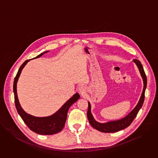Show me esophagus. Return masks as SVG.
Returning <instances> with one entry per match:
<instances>
[{"instance_id": "34e87169", "label": "esophagus", "mask_w": 158, "mask_h": 158, "mask_svg": "<svg viewBox=\"0 0 158 158\" xmlns=\"http://www.w3.org/2000/svg\"><path fill=\"white\" fill-rule=\"evenodd\" d=\"M85 87L84 85H81L79 87V91L80 92L81 94H84L85 92Z\"/></svg>"}]
</instances>
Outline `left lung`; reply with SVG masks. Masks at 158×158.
<instances>
[{
    "label": "left lung",
    "instance_id": "1",
    "mask_svg": "<svg viewBox=\"0 0 158 158\" xmlns=\"http://www.w3.org/2000/svg\"><path fill=\"white\" fill-rule=\"evenodd\" d=\"M133 61L136 64L137 66L138 67L139 72L141 73V75L143 77L144 82L143 91L138 105L127 116H126L122 119L115 121H110L106 123H99L96 121L93 118V115L91 112V104H90L89 102H88V110L87 112V119L89 120L90 124L98 131L102 132H115L127 127L132 123L134 118L136 117L139 109L141 108L144 101L145 90L147 86V78L141 62L138 59H134Z\"/></svg>",
    "mask_w": 158,
    "mask_h": 158
}]
</instances>
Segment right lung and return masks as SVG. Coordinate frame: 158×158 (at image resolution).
I'll return each mask as SVG.
<instances>
[{"mask_svg":"<svg viewBox=\"0 0 158 158\" xmlns=\"http://www.w3.org/2000/svg\"><path fill=\"white\" fill-rule=\"evenodd\" d=\"M48 51L41 53L37 57L34 58H37L42 56L44 54L48 52ZM29 60H26L21 65L20 68L17 73L16 76L14 78V101L15 107L18 112L19 114L24 121L25 124L28 126V127L33 132L42 135H51L56 134L60 132L64 127L65 123L67 119V112L71 106L74 103L77 99H79L80 96L78 93L75 94L69 100L67 101L62 107L56 113L51 116L45 118H37L27 114L26 112L22 109L18 101L17 94V82L18 78L20 74V73L24 68L25 65L28 62Z\"/></svg>","mask_w":158,"mask_h":158,"instance_id":"1","label":"right lung"}]
</instances>
